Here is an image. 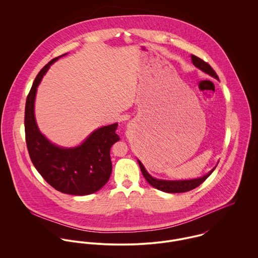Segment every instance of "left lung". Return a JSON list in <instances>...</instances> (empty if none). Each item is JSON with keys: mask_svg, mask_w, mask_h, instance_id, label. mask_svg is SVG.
I'll use <instances>...</instances> for the list:
<instances>
[{"mask_svg": "<svg viewBox=\"0 0 258 258\" xmlns=\"http://www.w3.org/2000/svg\"><path fill=\"white\" fill-rule=\"evenodd\" d=\"M191 57V61L194 63L195 67H197L198 69H200L201 71H203L204 73L206 74H210L211 76L219 79V76L218 74H216V72L213 70V68L206 61H204L203 59H201L200 57L191 54L190 55ZM138 164L140 166V169H141V172L144 176V178L146 179L149 184H151L152 186L160 189V190H163L165 192H170V194H176V192H184V191H188L190 189H194L196 188L197 186H199L200 184H203L209 177L210 175L214 172V170L216 169V167L211 171L209 172V174L205 175L204 177H201V178H198V179H192V180H183V181H165V180H158V179H155L153 178L147 171L146 169L144 168L143 164L138 160Z\"/></svg>", "mask_w": 258, "mask_h": 258, "instance_id": "obj_1", "label": "left lung"}]
</instances>
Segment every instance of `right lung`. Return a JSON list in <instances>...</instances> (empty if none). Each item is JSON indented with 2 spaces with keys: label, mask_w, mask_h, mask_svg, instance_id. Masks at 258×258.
<instances>
[{
  "label": "right lung",
  "mask_w": 258,
  "mask_h": 258,
  "mask_svg": "<svg viewBox=\"0 0 258 258\" xmlns=\"http://www.w3.org/2000/svg\"><path fill=\"white\" fill-rule=\"evenodd\" d=\"M60 56L51 59L41 69L27 97L26 142L35 168L48 184L64 194L85 196L99 190L110 178V148L120 140L116 134L118 124L95 130L81 145L74 148L58 147L40 133L35 118L37 86L49 67Z\"/></svg>",
  "instance_id": "obj_1"
}]
</instances>
